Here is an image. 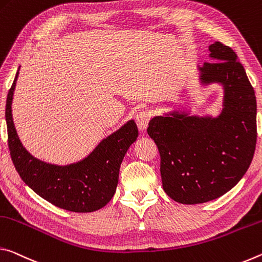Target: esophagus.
<instances>
[{
    "mask_svg": "<svg viewBox=\"0 0 262 262\" xmlns=\"http://www.w3.org/2000/svg\"><path fill=\"white\" fill-rule=\"evenodd\" d=\"M151 118H152V114L149 113V111H140V113L137 115L136 123L140 131L146 130V127L148 126V123H149V121H151Z\"/></svg>",
    "mask_w": 262,
    "mask_h": 262,
    "instance_id": "34e87169",
    "label": "esophagus"
}]
</instances>
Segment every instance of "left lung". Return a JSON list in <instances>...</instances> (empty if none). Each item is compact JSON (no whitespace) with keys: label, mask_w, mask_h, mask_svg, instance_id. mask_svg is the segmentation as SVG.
I'll use <instances>...</instances> for the list:
<instances>
[{"label":"left lung","mask_w":262,"mask_h":262,"mask_svg":"<svg viewBox=\"0 0 262 262\" xmlns=\"http://www.w3.org/2000/svg\"><path fill=\"white\" fill-rule=\"evenodd\" d=\"M212 62L200 67L203 84L224 87L217 118L188 114L157 116L147 134L160 153L162 187L170 199L199 204L224 195L250 167L256 144V100L245 68L231 47L209 46Z\"/></svg>","instance_id":"8db88e82"}]
</instances>
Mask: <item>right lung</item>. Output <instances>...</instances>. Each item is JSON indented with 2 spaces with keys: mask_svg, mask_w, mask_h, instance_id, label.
<instances>
[{
  "mask_svg": "<svg viewBox=\"0 0 262 262\" xmlns=\"http://www.w3.org/2000/svg\"><path fill=\"white\" fill-rule=\"evenodd\" d=\"M18 71L6 104L8 145L11 160L23 181L47 202L73 212H92L113 199L118 183L119 167L128 147L138 137L134 121L103 139L87 158L76 164L57 166L33 158L17 136L11 103Z\"/></svg>",
  "mask_w": 262,
  "mask_h": 262,
  "instance_id": "obj_1",
  "label": "right lung"
}]
</instances>
